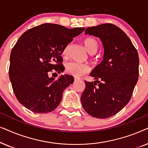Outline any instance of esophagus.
Returning a JSON list of instances; mask_svg holds the SVG:
<instances>
[{
  "label": "esophagus",
  "mask_w": 148,
  "mask_h": 148,
  "mask_svg": "<svg viewBox=\"0 0 148 148\" xmlns=\"http://www.w3.org/2000/svg\"><path fill=\"white\" fill-rule=\"evenodd\" d=\"M74 79H75V81H77V80H79V79H81L79 78V77H75Z\"/></svg>",
  "instance_id": "esophagus-1"
}]
</instances>
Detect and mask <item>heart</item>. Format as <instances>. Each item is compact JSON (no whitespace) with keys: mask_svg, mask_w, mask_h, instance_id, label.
<instances>
[{"mask_svg":"<svg viewBox=\"0 0 148 148\" xmlns=\"http://www.w3.org/2000/svg\"><path fill=\"white\" fill-rule=\"evenodd\" d=\"M86 50L90 54H94L96 52L98 48V42L94 38L88 37L85 38L83 41ZM67 52V47L63 50V54L66 55ZM65 69L66 72L73 75L75 76H82L84 74L88 73L90 70V67L88 64L86 63H79L76 62H69L66 64Z\"/></svg>","mask_w":148,"mask_h":148,"instance_id":"1","label":"heart"}]
</instances>
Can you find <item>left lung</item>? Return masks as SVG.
I'll use <instances>...</instances> for the list:
<instances>
[{
	"label": "left lung",
	"instance_id": "1",
	"mask_svg": "<svg viewBox=\"0 0 148 148\" xmlns=\"http://www.w3.org/2000/svg\"><path fill=\"white\" fill-rule=\"evenodd\" d=\"M85 34L100 38L103 60L85 82L81 97L83 108L91 116L106 119L116 114L130 100L139 77V56L126 34L111 23L86 28Z\"/></svg>",
	"mask_w": 148,
	"mask_h": 148
}]
</instances>
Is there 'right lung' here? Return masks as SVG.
<instances>
[{"instance_id":"right-lung-1","label":"right lung","mask_w":148,"mask_h":148,"mask_svg":"<svg viewBox=\"0 0 148 148\" xmlns=\"http://www.w3.org/2000/svg\"><path fill=\"white\" fill-rule=\"evenodd\" d=\"M84 29L43 23L19 38L10 56L9 79L16 98L25 108L47 113L58 106L63 91L73 83V77L64 75L55 80L48 73L53 69L59 73L63 71L62 52Z\"/></svg>"}]
</instances>
